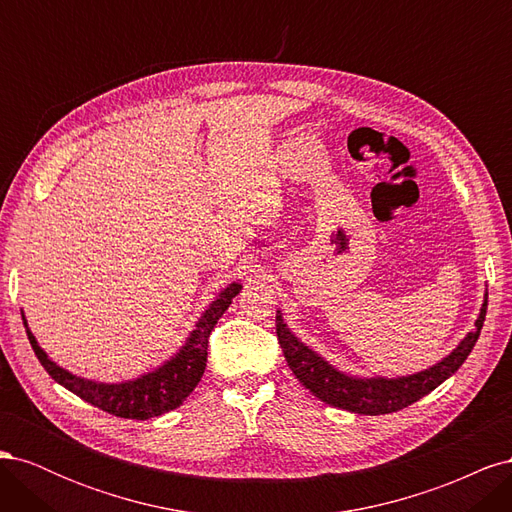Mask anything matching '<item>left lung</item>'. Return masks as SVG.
Returning <instances> with one entry per match:
<instances>
[{"instance_id":"8db88e82","label":"left lung","mask_w":512,"mask_h":512,"mask_svg":"<svg viewBox=\"0 0 512 512\" xmlns=\"http://www.w3.org/2000/svg\"><path fill=\"white\" fill-rule=\"evenodd\" d=\"M487 316V292L480 305L478 318L474 320V331H470L461 342L448 352L444 359L433 363L427 369L414 371L406 376H356L348 374L344 369H337L329 363L320 352L307 346L301 337L294 335L284 320V314L277 309V339L284 350L286 363L292 374L305 386V389L316 395L324 404L333 408H342L354 414H391L404 410L414 401L429 395L433 389L451 378L455 371L468 359L476 339L483 329Z\"/></svg>"}]
</instances>
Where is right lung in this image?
Here are the masks:
<instances>
[{"mask_svg":"<svg viewBox=\"0 0 512 512\" xmlns=\"http://www.w3.org/2000/svg\"><path fill=\"white\" fill-rule=\"evenodd\" d=\"M241 280L230 282L224 286L215 299L205 307V312L196 320L194 329L185 337V342L179 346L175 354H170L164 363L153 367L145 374L121 380V382H98L83 376H76L72 371L57 365L49 354L42 350L36 335L32 333L21 309L25 331L29 337L38 361L49 371V376L68 389L70 393L79 395L87 404L96 406L108 414L121 418H134V421H147V418L166 414L179 408L190 393L196 389L207 367V348L209 335L222 314L232 303V299L241 292Z\"/></svg>","mask_w":512,"mask_h":512,"instance_id":"add662e5","label":"right lung"}]
</instances>
